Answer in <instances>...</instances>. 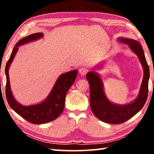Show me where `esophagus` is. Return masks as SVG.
I'll return each mask as SVG.
<instances>
[{
	"instance_id": "1",
	"label": "esophagus",
	"mask_w": 154,
	"mask_h": 154,
	"mask_svg": "<svg viewBox=\"0 0 154 154\" xmlns=\"http://www.w3.org/2000/svg\"><path fill=\"white\" fill-rule=\"evenodd\" d=\"M79 74L81 75H85L88 73V69H85V68H81L79 70Z\"/></svg>"
}]
</instances>
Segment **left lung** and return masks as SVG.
<instances>
[{"instance_id": "8db88e82", "label": "left lung", "mask_w": 154, "mask_h": 154, "mask_svg": "<svg viewBox=\"0 0 154 154\" xmlns=\"http://www.w3.org/2000/svg\"><path fill=\"white\" fill-rule=\"evenodd\" d=\"M119 41L128 45L130 49L139 56L144 69L141 87L136 100L128 105H114L105 97L100 77L94 72H88L86 75L90 84V107L94 115L100 120L113 124H122L128 120L143 108L147 98L149 78V66L146 61L142 45L133 39L120 38Z\"/></svg>"}]
</instances>
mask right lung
<instances>
[{"mask_svg": "<svg viewBox=\"0 0 154 154\" xmlns=\"http://www.w3.org/2000/svg\"><path fill=\"white\" fill-rule=\"evenodd\" d=\"M43 35V34L41 32L32 34L18 41L15 45L5 67V73L7 77L5 94H6L7 102L13 110H14L22 118L35 124L48 123L53 121L62 113L64 108L66 94L69 88L73 84L77 74V71L76 70H74L60 75L56 81L48 98L43 103L36 105L26 106L16 102L10 89L9 77V66L15 54L18 51V47L30 41L38 39L42 37Z\"/></svg>", "mask_w": 154, "mask_h": 154, "instance_id": "1", "label": "right lung"}]
</instances>
